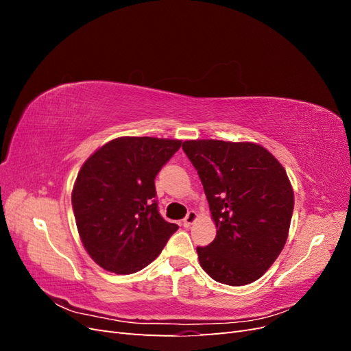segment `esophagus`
Listing matches in <instances>:
<instances>
[{
    "mask_svg": "<svg viewBox=\"0 0 351 351\" xmlns=\"http://www.w3.org/2000/svg\"><path fill=\"white\" fill-rule=\"evenodd\" d=\"M196 219H197V214H196V212H195V210H189V214H187L186 218L183 219V226H184V227H190Z\"/></svg>",
    "mask_w": 351,
    "mask_h": 351,
    "instance_id": "34e87169",
    "label": "esophagus"
}]
</instances>
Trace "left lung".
<instances>
[{
	"label": "left lung",
	"mask_w": 351,
	"mask_h": 351,
	"mask_svg": "<svg viewBox=\"0 0 351 351\" xmlns=\"http://www.w3.org/2000/svg\"><path fill=\"white\" fill-rule=\"evenodd\" d=\"M197 169L217 236L197 247L202 269L227 285L259 280L289 237L294 192L284 167L253 142L186 141Z\"/></svg>",
	"instance_id": "left-lung-1"
}]
</instances>
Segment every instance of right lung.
Wrapping results in <instances>:
<instances>
[{
  "mask_svg": "<svg viewBox=\"0 0 351 351\" xmlns=\"http://www.w3.org/2000/svg\"><path fill=\"white\" fill-rule=\"evenodd\" d=\"M182 146L159 137H117L77 174L71 205L83 247L105 271L133 274L162 252L178 226L158 212L155 177Z\"/></svg>",
  "mask_w": 351,
  "mask_h": 351,
  "instance_id": "right-lung-1",
  "label": "right lung"
}]
</instances>
